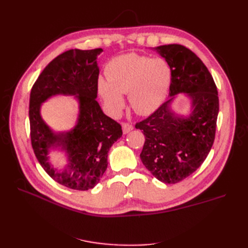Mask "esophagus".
Masks as SVG:
<instances>
[{
  "label": "esophagus",
  "mask_w": 248,
  "mask_h": 248,
  "mask_svg": "<svg viewBox=\"0 0 248 248\" xmlns=\"http://www.w3.org/2000/svg\"><path fill=\"white\" fill-rule=\"evenodd\" d=\"M132 129H133V126L131 124H128V123H123L122 124V130H123L124 134L130 132Z\"/></svg>",
  "instance_id": "34e87169"
}]
</instances>
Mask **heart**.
<instances>
[{"label": "heart", "mask_w": 248, "mask_h": 248, "mask_svg": "<svg viewBox=\"0 0 248 248\" xmlns=\"http://www.w3.org/2000/svg\"><path fill=\"white\" fill-rule=\"evenodd\" d=\"M106 73L107 78H99L97 90L111 116L122 110L123 94H128L134 112L141 116L151 114L166 98L171 82V69L166 60L137 54L111 59Z\"/></svg>", "instance_id": "obj_1"}]
</instances>
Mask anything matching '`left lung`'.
Here are the masks:
<instances>
[{"label":"left lung","mask_w":248,"mask_h":248,"mask_svg":"<svg viewBox=\"0 0 248 248\" xmlns=\"http://www.w3.org/2000/svg\"><path fill=\"white\" fill-rule=\"evenodd\" d=\"M171 69L170 99L136 128L145 136L141 162L160 182L175 184L190 176L212 148L219 110L217 88L202 60L180 44L151 48ZM180 93L190 99L181 115L172 108Z\"/></svg>","instance_id":"8db88e82"}]
</instances>
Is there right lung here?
Masks as SVG:
<instances>
[{
  "instance_id": "add662e5",
  "label": "right lung",
  "mask_w": 248,
  "mask_h": 248,
  "mask_svg": "<svg viewBox=\"0 0 248 248\" xmlns=\"http://www.w3.org/2000/svg\"><path fill=\"white\" fill-rule=\"evenodd\" d=\"M102 48L70 49L55 58L35 81L30 95V126L34 153L56 182L76 190H88L99 183L108 168L110 147L122 137L121 125L102 111L97 98ZM58 94L73 95L79 114L71 130L56 132L44 121L42 104ZM64 154L65 164L55 168L50 153Z\"/></svg>"
}]
</instances>
